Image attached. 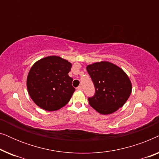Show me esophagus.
Here are the masks:
<instances>
[{
	"instance_id": "obj_1",
	"label": "esophagus",
	"mask_w": 159,
	"mask_h": 159,
	"mask_svg": "<svg viewBox=\"0 0 159 159\" xmlns=\"http://www.w3.org/2000/svg\"><path fill=\"white\" fill-rule=\"evenodd\" d=\"M77 90H82V86H79V87H78V88H77Z\"/></svg>"
}]
</instances>
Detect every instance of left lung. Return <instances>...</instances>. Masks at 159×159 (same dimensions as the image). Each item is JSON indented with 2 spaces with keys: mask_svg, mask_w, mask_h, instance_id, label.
Masks as SVG:
<instances>
[{
  "mask_svg": "<svg viewBox=\"0 0 159 159\" xmlns=\"http://www.w3.org/2000/svg\"><path fill=\"white\" fill-rule=\"evenodd\" d=\"M94 84V96L88 98L89 104L100 114L107 115L122 107L132 92V83L127 74L108 61L96 62L87 66Z\"/></svg>",
  "mask_w": 159,
  "mask_h": 159,
  "instance_id": "left-lung-1",
  "label": "left lung"
}]
</instances>
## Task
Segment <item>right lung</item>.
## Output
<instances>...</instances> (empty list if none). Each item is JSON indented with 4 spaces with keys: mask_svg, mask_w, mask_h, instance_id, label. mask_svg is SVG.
Segmentation results:
<instances>
[{
    "mask_svg": "<svg viewBox=\"0 0 159 159\" xmlns=\"http://www.w3.org/2000/svg\"><path fill=\"white\" fill-rule=\"evenodd\" d=\"M71 64L56 56H47L34 63L27 78L30 98L48 111L60 109L69 103L75 89L69 76Z\"/></svg>",
    "mask_w": 159,
    "mask_h": 159,
    "instance_id": "1",
    "label": "right lung"
}]
</instances>
